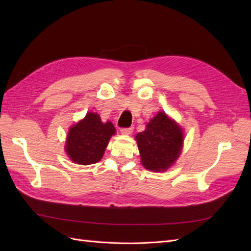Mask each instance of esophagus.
I'll return each mask as SVG.
<instances>
[{
	"mask_svg": "<svg viewBox=\"0 0 251 251\" xmlns=\"http://www.w3.org/2000/svg\"><path fill=\"white\" fill-rule=\"evenodd\" d=\"M120 132L125 134V135H130L132 132H133V127H125V128H121Z\"/></svg>",
	"mask_w": 251,
	"mask_h": 251,
	"instance_id": "obj_1",
	"label": "esophagus"
}]
</instances>
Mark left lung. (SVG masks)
Wrapping results in <instances>:
<instances>
[{"label":"left lung","instance_id":"8db88e82","mask_svg":"<svg viewBox=\"0 0 251 251\" xmlns=\"http://www.w3.org/2000/svg\"><path fill=\"white\" fill-rule=\"evenodd\" d=\"M141 163L147 170L164 172L175 163L183 147V131L164 112L150 120L147 128L136 135Z\"/></svg>","mask_w":251,"mask_h":251}]
</instances>
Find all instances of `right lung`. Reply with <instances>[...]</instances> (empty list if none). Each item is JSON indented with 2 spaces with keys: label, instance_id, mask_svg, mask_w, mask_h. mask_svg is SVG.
Returning a JSON list of instances; mask_svg holds the SVG:
<instances>
[{
  "label": "right lung",
  "instance_id": "right-lung-1",
  "mask_svg": "<svg viewBox=\"0 0 251 251\" xmlns=\"http://www.w3.org/2000/svg\"><path fill=\"white\" fill-rule=\"evenodd\" d=\"M115 133L110 121L103 124L97 113H87L86 117L68 132L65 151L74 163H96L102 158L110 138Z\"/></svg>",
  "mask_w": 251,
  "mask_h": 251
}]
</instances>
